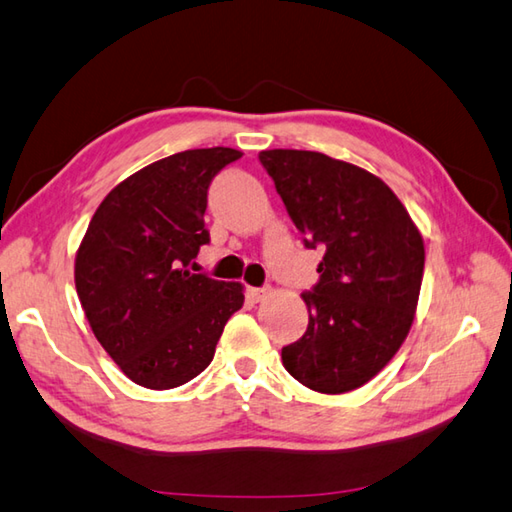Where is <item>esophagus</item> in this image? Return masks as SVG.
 Here are the masks:
<instances>
[{
    "label": "esophagus",
    "mask_w": 512,
    "mask_h": 512,
    "mask_svg": "<svg viewBox=\"0 0 512 512\" xmlns=\"http://www.w3.org/2000/svg\"><path fill=\"white\" fill-rule=\"evenodd\" d=\"M246 297L255 304L264 302V299L268 297V288H253V286H250V288H246Z\"/></svg>",
    "instance_id": "esophagus-1"
}]
</instances>
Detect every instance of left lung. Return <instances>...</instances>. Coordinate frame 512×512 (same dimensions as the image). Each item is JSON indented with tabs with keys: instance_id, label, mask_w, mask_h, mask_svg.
Instances as JSON below:
<instances>
[{
	"instance_id": "1",
	"label": "left lung",
	"mask_w": 512,
	"mask_h": 512,
	"mask_svg": "<svg viewBox=\"0 0 512 512\" xmlns=\"http://www.w3.org/2000/svg\"><path fill=\"white\" fill-rule=\"evenodd\" d=\"M306 248H322L302 293L308 328L282 348L284 368L326 395L364 386L402 346L424 275V239L382 179L313 150H262Z\"/></svg>"
}]
</instances>
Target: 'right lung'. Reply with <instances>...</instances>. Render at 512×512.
Segmentation results:
<instances>
[{
	"label": "right lung",
	"mask_w": 512,
	"mask_h": 512,
	"mask_svg": "<svg viewBox=\"0 0 512 512\" xmlns=\"http://www.w3.org/2000/svg\"><path fill=\"white\" fill-rule=\"evenodd\" d=\"M235 148L159 159L115 186L90 219L75 259L79 302L97 342L135 384L177 388L213 362L242 284L193 273L208 188Z\"/></svg>",
	"instance_id": "obj_1"
}]
</instances>
